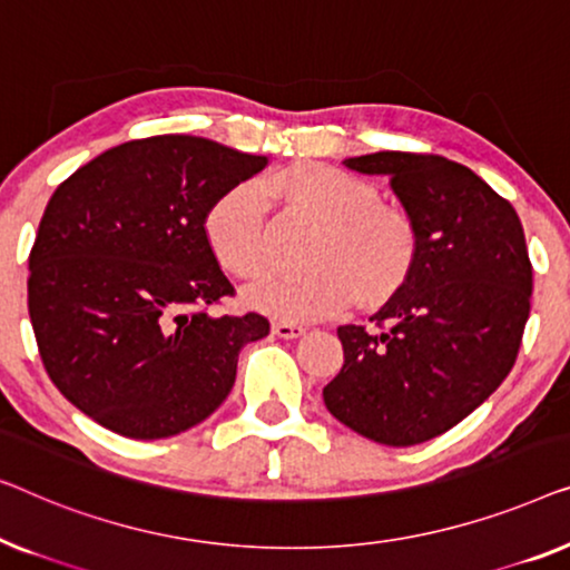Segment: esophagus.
<instances>
[{
	"label": "esophagus",
	"instance_id": "1",
	"mask_svg": "<svg viewBox=\"0 0 570 570\" xmlns=\"http://www.w3.org/2000/svg\"><path fill=\"white\" fill-rule=\"evenodd\" d=\"M271 331H274V335H278V338L294 341V338H302V335L307 333V327L296 325V323H284V320H278V323L271 325Z\"/></svg>",
	"mask_w": 570,
	"mask_h": 570
}]
</instances>
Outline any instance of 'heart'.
Segmentation results:
<instances>
[{
	"mask_svg": "<svg viewBox=\"0 0 570 570\" xmlns=\"http://www.w3.org/2000/svg\"><path fill=\"white\" fill-rule=\"evenodd\" d=\"M268 196L320 222L309 261L299 274L276 271L243 292L245 304L284 323L338 315L354 302L382 299L411 274L415 232L400 208L382 204L368 180L341 167L299 163L261 183L224 190L206 214L208 245L229 274L255 276L268 263Z\"/></svg>",
	"mask_w": 570,
	"mask_h": 570,
	"instance_id": "b5f03b06",
	"label": "heart"
}]
</instances>
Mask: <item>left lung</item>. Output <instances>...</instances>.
Here are the masks:
<instances>
[{
    "label": "left lung",
    "mask_w": 570,
    "mask_h": 570,
    "mask_svg": "<svg viewBox=\"0 0 570 570\" xmlns=\"http://www.w3.org/2000/svg\"><path fill=\"white\" fill-rule=\"evenodd\" d=\"M343 165L387 175L415 258L372 331L338 327L343 366L323 400L356 434L413 446L468 419L514 366L532 299L524 229L507 198L446 157L374 151Z\"/></svg>",
    "instance_id": "8db88e82"
}]
</instances>
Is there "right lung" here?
Segmentation results:
<instances>
[{
    "label": "right lung",
    "instance_id": "right-lung-1",
    "mask_svg": "<svg viewBox=\"0 0 570 570\" xmlns=\"http://www.w3.org/2000/svg\"><path fill=\"white\" fill-rule=\"evenodd\" d=\"M268 165L202 136L118 144L69 175L30 250L28 312L51 382L128 439H167L208 419L237 376L258 312L212 315L235 286L206 237L224 190Z\"/></svg>",
    "mask_w": 570,
    "mask_h": 570
}]
</instances>
